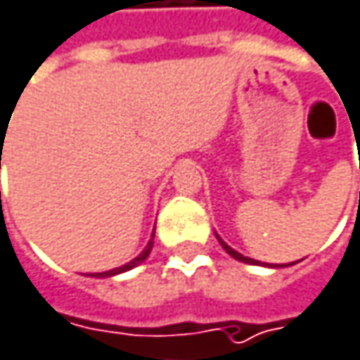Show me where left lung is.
<instances>
[{"label":"left lung","mask_w":360,"mask_h":360,"mask_svg":"<svg viewBox=\"0 0 360 360\" xmlns=\"http://www.w3.org/2000/svg\"><path fill=\"white\" fill-rule=\"evenodd\" d=\"M216 237H218V235H216ZM218 241H220V245L224 248V252H226L229 256H233L235 260H239V262H248V264H260L258 260H254V258H245L243 254H239V252H235V250H233L231 245H226V243H224V241H222L220 237H218ZM266 266H269V264H266ZM281 266H289V264H278V266L274 264V266H270V269H281Z\"/></svg>","instance_id":"8db88e82"}]
</instances>
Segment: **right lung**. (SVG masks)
<instances>
[{"instance_id":"right-lung-1","label":"right lung","mask_w":360,"mask_h":360,"mask_svg":"<svg viewBox=\"0 0 360 360\" xmlns=\"http://www.w3.org/2000/svg\"><path fill=\"white\" fill-rule=\"evenodd\" d=\"M155 237V235H153ZM153 237H150V241H148V245L144 248V252L140 254V256H136L131 262H127V264H123V266H119V269H112V270H106V272H96L94 276H115V274H119V272H125V270H131L136 269L138 264H142L146 258H148V254H150V250H153Z\"/></svg>"}]
</instances>
